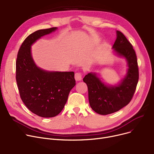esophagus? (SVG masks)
<instances>
[{"instance_id": "34e87169", "label": "esophagus", "mask_w": 154, "mask_h": 154, "mask_svg": "<svg viewBox=\"0 0 154 154\" xmlns=\"http://www.w3.org/2000/svg\"><path fill=\"white\" fill-rule=\"evenodd\" d=\"M75 79L76 81H80L82 80V74L80 72H76L75 74Z\"/></svg>"}]
</instances>
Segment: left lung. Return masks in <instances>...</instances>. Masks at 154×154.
<instances>
[{"label": "left lung", "instance_id": "1", "mask_svg": "<svg viewBox=\"0 0 154 154\" xmlns=\"http://www.w3.org/2000/svg\"><path fill=\"white\" fill-rule=\"evenodd\" d=\"M117 38L112 51L127 61L124 77L114 84H109L96 72H91L83 79L88 87V100L92 109L100 115L119 111L131 102L139 80L137 56L132 44L122 32L116 31Z\"/></svg>", "mask_w": 154, "mask_h": 154}]
</instances>
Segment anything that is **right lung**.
Masks as SVG:
<instances>
[{
	"instance_id": "right-lung-1",
	"label": "right lung",
	"mask_w": 154,
	"mask_h": 154,
	"mask_svg": "<svg viewBox=\"0 0 154 154\" xmlns=\"http://www.w3.org/2000/svg\"><path fill=\"white\" fill-rule=\"evenodd\" d=\"M57 27L37 30L21 45L16 61V81L22 100L34 114L48 118L57 116L75 85L74 72L46 70L38 67L32 55V45Z\"/></svg>"
}]
</instances>
